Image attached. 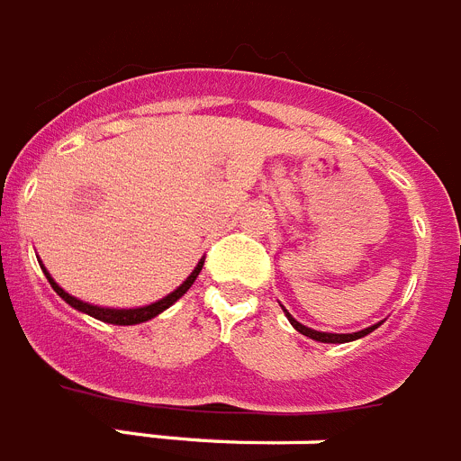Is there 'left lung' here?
I'll use <instances>...</instances> for the list:
<instances>
[{
    "mask_svg": "<svg viewBox=\"0 0 461 461\" xmlns=\"http://www.w3.org/2000/svg\"><path fill=\"white\" fill-rule=\"evenodd\" d=\"M282 310H285L289 324L294 326V329H296L298 333L312 338V340H317V343H333V345L352 343V340H359V338H364V336H368V333H373L377 329V326L383 324V321H377V324L368 326V329H361V331H354V333H326V331H314V329H310V326H305V324H301V321L294 320V317H291V312L285 308V305H282Z\"/></svg>",
    "mask_w": 461,
    "mask_h": 461,
    "instance_id": "left-lung-1",
    "label": "left lung"
}]
</instances>
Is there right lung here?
Returning a JSON list of instances; mask_svg holds the SVG:
<instances>
[{
  "mask_svg": "<svg viewBox=\"0 0 461 461\" xmlns=\"http://www.w3.org/2000/svg\"><path fill=\"white\" fill-rule=\"evenodd\" d=\"M203 263H204V258H200L198 266L193 268V273L188 275V277L184 279L182 285L176 286L175 291H170L167 296H163L160 301L151 303V305H141V308H104V305H93V303L81 301V298L72 296V294H67V291L62 289V286L58 285L53 277H50V273L46 270V266H43L41 261H39V266H41L43 275H46V279L50 282V286H53L55 294H58V296H60L65 303H69L74 310H78V312H84V314H90V317H95V320H100V321H107V324L132 326V324H141V321L153 320V317H158L163 310H167L170 305H175V303L179 301V298H182L188 289H191V285L195 282V277L200 275V270H203Z\"/></svg>",
  "mask_w": 461,
  "mask_h": 461,
  "instance_id": "right-lung-1",
  "label": "right lung"
}]
</instances>
